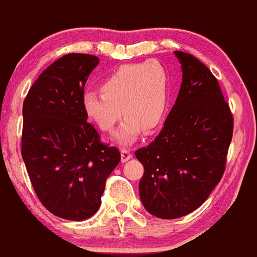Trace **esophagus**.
Returning <instances> with one entry per match:
<instances>
[{
  "mask_svg": "<svg viewBox=\"0 0 257 257\" xmlns=\"http://www.w3.org/2000/svg\"><path fill=\"white\" fill-rule=\"evenodd\" d=\"M132 157H133V154H132V152L129 151V149H125V148L122 149V151H121V160H122V162L128 161L129 159H132Z\"/></svg>",
  "mask_w": 257,
  "mask_h": 257,
  "instance_id": "obj_1",
  "label": "esophagus"
}]
</instances>
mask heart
<instances>
[{"instance_id": "1", "label": "heart", "mask_w": 257, "mask_h": 257, "mask_svg": "<svg viewBox=\"0 0 257 257\" xmlns=\"http://www.w3.org/2000/svg\"><path fill=\"white\" fill-rule=\"evenodd\" d=\"M100 93L86 92L82 98L84 113L100 132L112 133L125 116L115 141L126 146L144 129L152 132L164 119L168 103V73L161 61L123 65L100 84ZM122 110H120V108Z\"/></svg>"}]
</instances>
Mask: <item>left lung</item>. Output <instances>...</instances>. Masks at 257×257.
<instances>
[{"label":"left lung","instance_id":"obj_1","mask_svg":"<svg viewBox=\"0 0 257 257\" xmlns=\"http://www.w3.org/2000/svg\"><path fill=\"white\" fill-rule=\"evenodd\" d=\"M183 83L161 132L135 152L145 172L139 185L146 210L162 219L186 216L222 179L233 117L218 80L192 54L174 51Z\"/></svg>","mask_w":257,"mask_h":257}]
</instances>
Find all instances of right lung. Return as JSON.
<instances>
[{
    "instance_id": "1",
    "label": "right lung",
    "mask_w": 257,
    "mask_h": 257,
    "mask_svg": "<svg viewBox=\"0 0 257 257\" xmlns=\"http://www.w3.org/2000/svg\"><path fill=\"white\" fill-rule=\"evenodd\" d=\"M96 56L69 53L51 64L24 100L21 154L42 205L54 216L84 220L98 211L105 181L121 160L100 141L82 106Z\"/></svg>"
}]
</instances>
